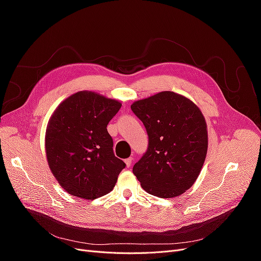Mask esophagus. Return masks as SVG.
I'll list each match as a JSON object with an SVG mask.
<instances>
[{"instance_id":"34e87169","label":"esophagus","mask_w":261,"mask_h":261,"mask_svg":"<svg viewBox=\"0 0 261 261\" xmlns=\"http://www.w3.org/2000/svg\"><path fill=\"white\" fill-rule=\"evenodd\" d=\"M132 162H133V160H132V158H128V159H126L125 160V163H126V167L127 168H129L130 165H132Z\"/></svg>"}]
</instances>
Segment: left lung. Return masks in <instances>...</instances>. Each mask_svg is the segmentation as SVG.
<instances>
[{
    "label": "left lung",
    "instance_id": "obj_1",
    "mask_svg": "<svg viewBox=\"0 0 261 261\" xmlns=\"http://www.w3.org/2000/svg\"><path fill=\"white\" fill-rule=\"evenodd\" d=\"M130 109L148 134L147 151L133 168L141 187L160 198L185 193L207 155V124L199 108L180 94L162 91Z\"/></svg>",
    "mask_w": 261,
    "mask_h": 261
}]
</instances>
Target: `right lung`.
<instances>
[{"label": "right lung", "mask_w": 261, "mask_h": 261, "mask_svg": "<svg viewBox=\"0 0 261 261\" xmlns=\"http://www.w3.org/2000/svg\"><path fill=\"white\" fill-rule=\"evenodd\" d=\"M121 107L96 92L80 91L52 114L45 132L46 159L68 194L93 200L115 186L126 164L115 156L107 126Z\"/></svg>", "instance_id": "add662e5"}]
</instances>
